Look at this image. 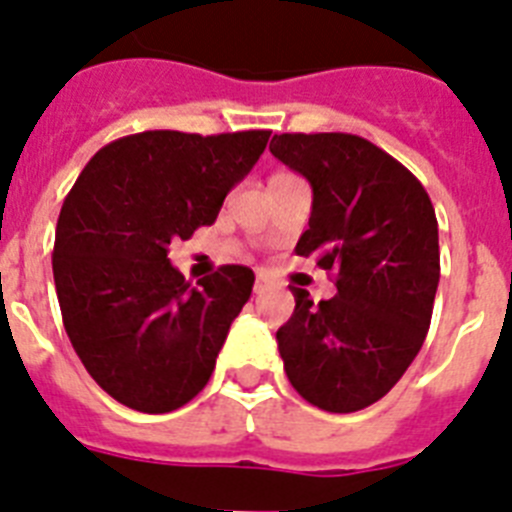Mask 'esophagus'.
Here are the masks:
<instances>
[{
  "label": "esophagus",
  "instance_id": "34e87169",
  "mask_svg": "<svg viewBox=\"0 0 512 512\" xmlns=\"http://www.w3.org/2000/svg\"><path fill=\"white\" fill-rule=\"evenodd\" d=\"M265 286H268V278L263 276V273H257V281H255V291H263Z\"/></svg>",
  "mask_w": 512,
  "mask_h": 512
}]
</instances>
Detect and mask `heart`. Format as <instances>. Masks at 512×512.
<instances>
[{
    "label": "heart",
    "instance_id": "obj_1",
    "mask_svg": "<svg viewBox=\"0 0 512 512\" xmlns=\"http://www.w3.org/2000/svg\"><path fill=\"white\" fill-rule=\"evenodd\" d=\"M278 176H281V174H278Z\"/></svg>",
    "mask_w": 512,
    "mask_h": 512
}]
</instances>
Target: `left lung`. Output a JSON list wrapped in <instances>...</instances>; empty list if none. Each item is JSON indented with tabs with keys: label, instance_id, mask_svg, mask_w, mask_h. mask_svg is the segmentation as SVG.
<instances>
[{
	"label": "left lung",
	"instance_id": "left-lung-1",
	"mask_svg": "<svg viewBox=\"0 0 512 512\" xmlns=\"http://www.w3.org/2000/svg\"><path fill=\"white\" fill-rule=\"evenodd\" d=\"M270 153L312 184L296 255L315 257L338 294L315 304L291 286L294 315L276 333L304 401L351 414L380 401L422 349L440 244L432 200L403 163L349 132H283Z\"/></svg>",
	"mask_w": 512,
	"mask_h": 512
}]
</instances>
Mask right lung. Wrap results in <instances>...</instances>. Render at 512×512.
Instances as JSON below:
<instances>
[{
	"instance_id": "right-lung-1",
	"label": "right lung",
	"mask_w": 512,
	"mask_h": 512,
	"mask_svg": "<svg viewBox=\"0 0 512 512\" xmlns=\"http://www.w3.org/2000/svg\"><path fill=\"white\" fill-rule=\"evenodd\" d=\"M268 137H119L64 197L51 255L64 330L88 375L127 409L169 414L208 385L255 273L221 265L192 286L169 263V244L216 221Z\"/></svg>"
}]
</instances>
